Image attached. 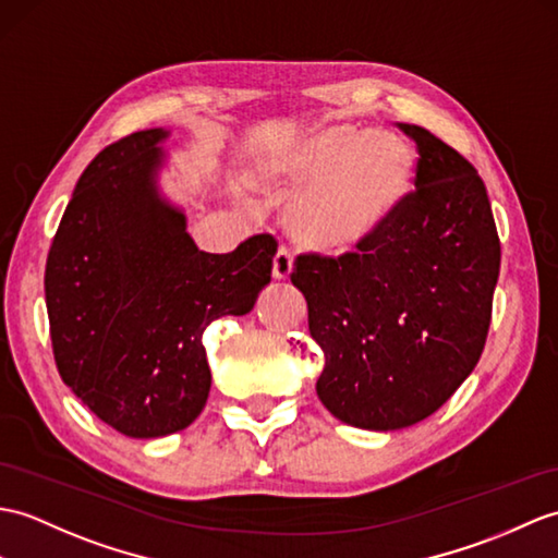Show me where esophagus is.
Returning <instances> with one entry per match:
<instances>
[{
	"label": "esophagus",
	"mask_w": 558,
	"mask_h": 558,
	"mask_svg": "<svg viewBox=\"0 0 558 558\" xmlns=\"http://www.w3.org/2000/svg\"><path fill=\"white\" fill-rule=\"evenodd\" d=\"M292 268L294 264H292L290 252L280 250L274 258V270H270V274H274V280H288L292 276Z\"/></svg>",
	"instance_id": "34e87169"
}]
</instances>
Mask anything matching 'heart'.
Returning <instances> with one entry per match:
<instances>
[{"label": "heart", "mask_w": 558, "mask_h": 558, "mask_svg": "<svg viewBox=\"0 0 558 558\" xmlns=\"http://www.w3.org/2000/svg\"><path fill=\"white\" fill-rule=\"evenodd\" d=\"M268 183L300 192L284 214L296 247L347 256L368 247L404 209L416 161L395 133L328 125L292 142L266 166Z\"/></svg>", "instance_id": "b5f03b06"}]
</instances>
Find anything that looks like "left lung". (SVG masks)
Wrapping results in <instances>:
<instances>
[{"label":"left lung","instance_id":"1","mask_svg":"<svg viewBox=\"0 0 558 558\" xmlns=\"http://www.w3.org/2000/svg\"><path fill=\"white\" fill-rule=\"evenodd\" d=\"M418 149L416 192L361 254L296 258L292 284L326 368L335 418L399 430L430 416L483 354L501 247L485 183L457 149L399 123Z\"/></svg>","mask_w":558,"mask_h":558}]
</instances>
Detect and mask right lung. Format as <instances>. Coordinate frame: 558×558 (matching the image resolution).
<instances>
[{"mask_svg":"<svg viewBox=\"0 0 558 558\" xmlns=\"http://www.w3.org/2000/svg\"><path fill=\"white\" fill-rule=\"evenodd\" d=\"M171 131L113 142L63 211L45 270L61 380L113 430L163 437L199 416L211 390L204 330L244 316L270 282L276 240L199 252L183 206L159 185Z\"/></svg>","mask_w":558,"mask_h":558,"instance_id":"right-lung-1","label":"right lung"}]
</instances>
